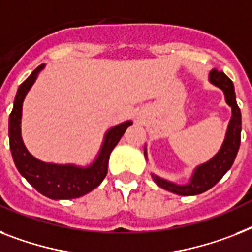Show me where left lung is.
Masks as SVG:
<instances>
[{"instance_id": "left-lung-1", "label": "left lung", "mask_w": 252, "mask_h": 252, "mask_svg": "<svg viewBox=\"0 0 252 252\" xmlns=\"http://www.w3.org/2000/svg\"><path fill=\"white\" fill-rule=\"evenodd\" d=\"M209 80L211 84L220 87L224 91L226 104L232 108V117H230L221 148L215 157H213L206 163L199 165L194 170L190 182L186 186H178L175 183L167 182L157 175H152L157 186L166 189L168 192L180 194V196H194V194H199V193H203L209 190L210 188H213L216 183L225 175V172L232 167L237 153H238V149H240L242 122H241V111L236 101L233 82L224 74V72H220L218 69L211 70ZM144 155L147 156V152H144Z\"/></svg>"}]
</instances>
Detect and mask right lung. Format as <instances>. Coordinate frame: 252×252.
I'll return each mask as SVG.
<instances>
[{
	"instance_id": "add662e5",
	"label": "right lung",
	"mask_w": 252,
	"mask_h": 252,
	"mask_svg": "<svg viewBox=\"0 0 252 252\" xmlns=\"http://www.w3.org/2000/svg\"><path fill=\"white\" fill-rule=\"evenodd\" d=\"M43 69V64L33 70L32 74L18 89L14 108L9 118L10 149L16 168L32 187L41 194L51 199L78 198L91 192L104 180L108 172V161L113 148L117 145L126 128L132 122L126 121L108 131L97 158L87 167L74 165H55L34 158L23 144L20 134L23 100L34 84L37 74Z\"/></svg>"
}]
</instances>
